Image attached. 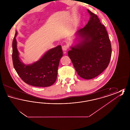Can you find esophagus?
I'll return each instance as SVG.
<instances>
[{"mask_svg":"<svg viewBox=\"0 0 130 130\" xmlns=\"http://www.w3.org/2000/svg\"><path fill=\"white\" fill-rule=\"evenodd\" d=\"M62 50L64 51H66L68 49V46L67 45H63L62 47Z\"/></svg>","mask_w":130,"mask_h":130,"instance_id":"obj_1","label":"esophagus"}]
</instances>
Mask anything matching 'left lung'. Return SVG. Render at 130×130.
<instances>
[{"label":"left lung","instance_id":"obj_1","mask_svg":"<svg viewBox=\"0 0 130 130\" xmlns=\"http://www.w3.org/2000/svg\"><path fill=\"white\" fill-rule=\"evenodd\" d=\"M87 11L90 20L84 28L77 31L79 41L71 47L68 54L77 74L84 79H91L108 66L111 48L105 26L95 14Z\"/></svg>","mask_w":130,"mask_h":130}]
</instances>
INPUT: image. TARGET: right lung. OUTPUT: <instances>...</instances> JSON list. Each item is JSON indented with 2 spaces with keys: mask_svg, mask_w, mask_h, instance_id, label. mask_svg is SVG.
Instances as JSON below:
<instances>
[{
  "mask_svg": "<svg viewBox=\"0 0 130 130\" xmlns=\"http://www.w3.org/2000/svg\"><path fill=\"white\" fill-rule=\"evenodd\" d=\"M16 31L12 41L13 65L19 77L26 83L33 86L46 87L56 80L57 70L63 52L60 45L48 51L37 61L25 65L20 60L17 49Z\"/></svg>",
  "mask_w": 130,
  "mask_h": 130,
  "instance_id": "1",
  "label": "right lung"
}]
</instances>
